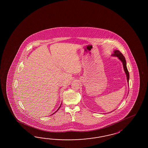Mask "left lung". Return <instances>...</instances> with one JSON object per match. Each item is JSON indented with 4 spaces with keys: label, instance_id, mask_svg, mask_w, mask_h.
Returning <instances> with one entry per match:
<instances>
[{
    "label": "left lung",
    "instance_id": "left-lung-1",
    "mask_svg": "<svg viewBox=\"0 0 148 148\" xmlns=\"http://www.w3.org/2000/svg\"><path fill=\"white\" fill-rule=\"evenodd\" d=\"M112 56H115L117 57H118L120 60L122 61V62H123V66H124V71H125L126 74L127 75V82H129V73H128V71L127 69V68H126V60L125 59V58L124 57L123 55L119 51L116 50L114 51V53L112 55Z\"/></svg>",
    "mask_w": 148,
    "mask_h": 148
}]
</instances>
